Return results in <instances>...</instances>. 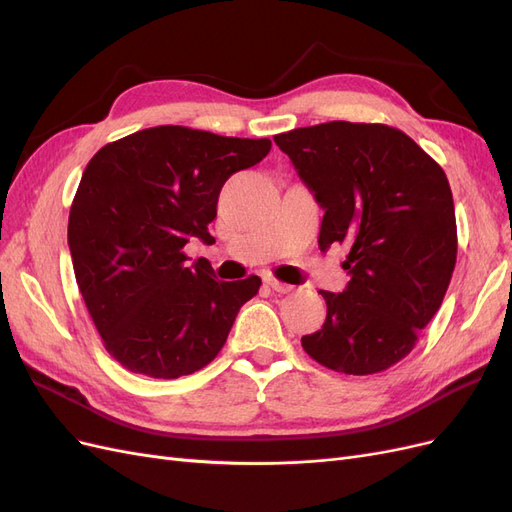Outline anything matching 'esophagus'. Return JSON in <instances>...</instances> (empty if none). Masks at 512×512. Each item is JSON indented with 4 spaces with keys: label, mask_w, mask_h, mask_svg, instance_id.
<instances>
[{
    "label": "esophagus",
    "mask_w": 512,
    "mask_h": 512,
    "mask_svg": "<svg viewBox=\"0 0 512 512\" xmlns=\"http://www.w3.org/2000/svg\"><path fill=\"white\" fill-rule=\"evenodd\" d=\"M265 284H267L271 290L280 292V294H288V292H292V290H294V286H290V284H284V282H280V280H273V277H267Z\"/></svg>",
    "instance_id": "1"
}]
</instances>
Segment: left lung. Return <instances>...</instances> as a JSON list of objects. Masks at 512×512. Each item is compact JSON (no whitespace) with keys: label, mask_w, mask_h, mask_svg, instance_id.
<instances>
[{"label":"left lung","mask_w":512,"mask_h":512,"mask_svg":"<svg viewBox=\"0 0 512 512\" xmlns=\"http://www.w3.org/2000/svg\"><path fill=\"white\" fill-rule=\"evenodd\" d=\"M322 207L318 245L344 243V292L322 329L303 335L320 365L378 374L414 348L438 312L457 260L453 192L408 134L382 123L329 121L273 136Z\"/></svg>","instance_id":"left-lung-1"}]
</instances>
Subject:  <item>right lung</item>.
<instances>
[{"label":"right lung","instance_id":"add662e5","mask_svg":"<svg viewBox=\"0 0 512 512\" xmlns=\"http://www.w3.org/2000/svg\"><path fill=\"white\" fill-rule=\"evenodd\" d=\"M269 138L158 126L104 145L89 160L68 220L76 284L108 354L149 378L209 365L260 277L215 280L183 245L209 243L222 185L258 164Z\"/></svg>","mask_w":512,"mask_h":512}]
</instances>
